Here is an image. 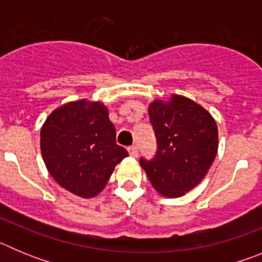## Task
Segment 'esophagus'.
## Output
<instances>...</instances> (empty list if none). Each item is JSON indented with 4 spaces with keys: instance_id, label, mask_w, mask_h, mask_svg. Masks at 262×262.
<instances>
[{
    "instance_id": "obj_1",
    "label": "esophagus",
    "mask_w": 262,
    "mask_h": 262,
    "mask_svg": "<svg viewBox=\"0 0 262 262\" xmlns=\"http://www.w3.org/2000/svg\"><path fill=\"white\" fill-rule=\"evenodd\" d=\"M128 154H129V156L138 157V155H139L138 147H136V145H131V147H128Z\"/></svg>"
}]
</instances>
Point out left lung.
<instances>
[{
  "label": "left lung",
  "instance_id": "1",
  "mask_svg": "<svg viewBox=\"0 0 262 262\" xmlns=\"http://www.w3.org/2000/svg\"><path fill=\"white\" fill-rule=\"evenodd\" d=\"M157 140L152 160L140 159L152 186L161 195L177 198L202 181L217 152V127L202 106L173 94L148 107Z\"/></svg>",
  "mask_w": 262,
  "mask_h": 262
}]
</instances>
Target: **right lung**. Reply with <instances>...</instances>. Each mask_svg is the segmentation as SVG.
<instances>
[{"instance_id": "1", "label": "right lung", "mask_w": 262, "mask_h": 262, "mask_svg": "<svg viewBox=\"0 0 262 262\" xmlns=\"http://www.w3.org/2000/svg\"><path fill=\"white\" fill-rule=\"evenodd\" d=\"M48 172L82 198L97 195L128 152L115 143V127L103 103L80 99L53 110L40 129Z\"/></svg>"}]
</instances>
